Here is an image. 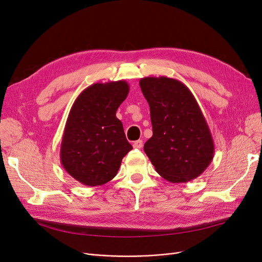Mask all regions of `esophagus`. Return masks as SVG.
<instances>
[{
	"label": "esophagus",
	"mask_w": 262,
	"mask_h": 262,
	"mask_svg": "<svg viewBox=\"0 0 262 262\" xmlns=\"http://www.w3.org/2000/svg\"><path fill=\"white\" fill-rule=\"evenodd\" d=\"M133 146H134L135 148H141V147L143 146V141H142V140H137V141H134Z\"/></svg>",
	"instance_id": "1"
}]
</instances>
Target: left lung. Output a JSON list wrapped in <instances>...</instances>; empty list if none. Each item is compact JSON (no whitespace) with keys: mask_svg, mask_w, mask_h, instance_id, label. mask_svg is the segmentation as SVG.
<instances>
[{"mask_svg":"<svg viewBox=\"0 0 262 262\" xmlns=\"http://www.w3.org/2000/svg\"><path fill=\"white\" fill-rule=\"evenodd\" d=\"M139 85L153 127L145 154L164 180H195L212 161L214 143L194 95L182 81L166 76L143 77Z\"/></svg>","mask_w":262,"mask_h":262,"instance_id":"8db88e82","label":"left lung"}]
</instances>
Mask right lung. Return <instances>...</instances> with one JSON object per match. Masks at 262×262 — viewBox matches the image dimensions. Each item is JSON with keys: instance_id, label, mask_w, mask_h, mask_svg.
Listing matches in <instances>:
<instances>
[{"instance_id": "obj_1", "label": "right lung", "mask_w": 262, "mask_h": 262, "mask_svg": "<svg viewBox=\"0 0 262 262\" xmlns=\"http://www.w3.org/2000/svg\"><path fill=\"white\" fill-rule=\"evenodd\" d=\"M128 92L125 80L95 82L74 101L62 135L60 162L80 184L95 187L112 181L133 148L116 117Z\"/></svg>"}]
</instances>
